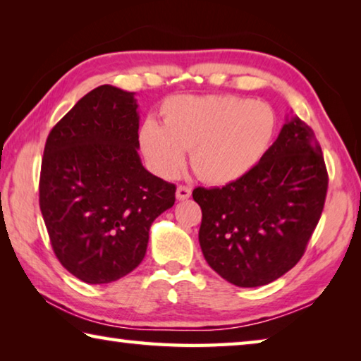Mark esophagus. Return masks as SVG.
<instances>
[{"label":"esophagus","mask_w":361,"mask_h":361,"mask_svg":"<svg viewBox=\"0 0 361 361\" xmlns=\"http://www.w3.org/2000/svg\"><path fill=\"white\" fill-rule=\"evenodd\" d=\"M191 197V188L188 186H178L176 188V199L178 200H186Z\"/></svg>","instance_id":"1"}]
</instances>
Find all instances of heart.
Here are the masks:
<instances>
[{"label":"heart","mask_w":361,"mask_h":361,"mask_svg":"<svg viewBox=\"0 0 361 361\" xmlns=\"http://www.w3.org/2000/svg\"><path fill=\"white\" fill-rule=\"evenodd\" d=\"M277 130L272 108L234 95L173 97L162 106V126L148 119L138 133L149 167L172 178L191 151L200 180L229 185L258 166Z\"/></svg>","instance_id":"heart-1"}]
</instances>
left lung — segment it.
I'll use <instances>...</instances> for the list:
<instances>
[{
  "label": "left lung",
  "mask_w": 361,
  "mask_h": 361,
  "mask_svg": "<svg viewBox=\"0 0 361 361\" xmlns=\"http://www.w3.org/2000/svg\"><path fill=\"white\" fill-rule=\"evenodd\" d=\"M328 173L315 133L286 119L252 172L223 188H195L202 209L199 243L213 271L255 288L274 282L302 258L319 224Z\"/></svg>",
  "instance_id": "obj_1"
}]
</instances>
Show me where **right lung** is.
<instances>
[{
    "instance_id": "add662e5",
    "label": "right lung",
    "mask_w": 361,
    "mask_h": 361,
    "mask_svg": "<svg viewBox=\"0 0 361 361\" xmlns=\"http://www.w3.org/2000/svg\"><path fill=\"white\" fill-rule=\"evenodd\" d=\"M135 94L100 85L49 133L39 207L54 253L90 285L114 282L143 261L154 219L176 188L149 173L138 154Z\"/></svg>"
}]
</instances>
